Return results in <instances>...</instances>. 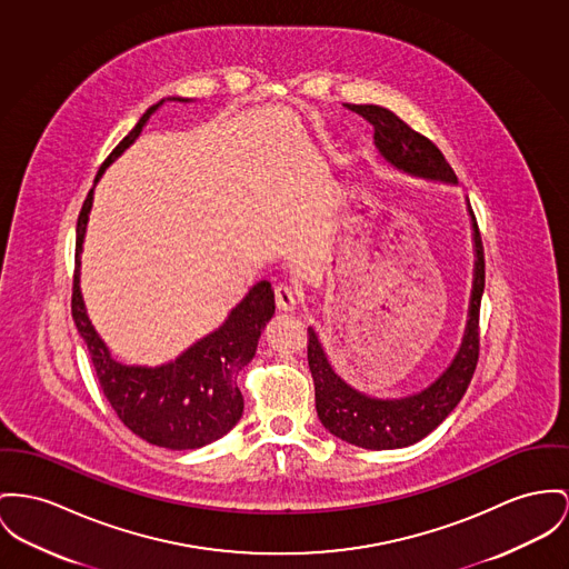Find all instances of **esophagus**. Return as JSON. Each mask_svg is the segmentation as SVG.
<instances>
[{"instance_id":"1","label":"esophagus","mask_w":569,"mask_h":569,"mask_svg":"<svg viewBox=\"0 0 569 569\" xmlns=\"http://www.w3.org/2000/svg\"><path fill=\"white\" fill-rule=\"evenodd\" d=\"M276 306H278V310L293 312L298 306V293L289 284H278L276 287Z\"/></svg>"}]
</instances>
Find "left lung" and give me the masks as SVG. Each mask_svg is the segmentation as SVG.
I'll return each mask as SVG.
<instances>
[{
  "label": "left lung",
  "instance_id": "1",
  "mask_svg": "<svg viewBox=\"0 0 569 569\" xmlns=\"http://www.w3.org/2000/svg\"><path fill=\"white\" fill-rule=\"evenodd\" d=\"M347 110L367 118L373 124V144L390 168L415 179L457 186V177L445 154L425 136L410 129L395 112L371 103L347 106ZM466 209L472 228L475 252L468 319L453 360L429 386L397 399L367 395L337 373L323 342L319 341V335L315 328H308V367L315 381L317 417L332 436L371 451L403 449L429 436L461 401L479 360V308L486 287L483 246L468 198Z\"/></svg>",
  "mask_w": 569,
  "mask_h": 569
}]
</instances>
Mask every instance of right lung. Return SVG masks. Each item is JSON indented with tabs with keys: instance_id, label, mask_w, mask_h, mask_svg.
<instances>
[{
	"instance_id": "1",
	"label": "right lung",
	"mask_w": 569,
	"mask_h": 569,
	"mask_svg": "<svg viewBox=\"0 0 569 569\" xmlns=\"http://www.w3.org/2000/svg\"><path fill=\"white\" fill-rule=\"evenodd\" d=\"M193 103V99H161L151 106L138 124L103 161L94 183L116 159L142 133L151 116L166 103ZM94 188L88 193L77 222L76 278H73V321L88 347L103 395L118 418L149 445L188 451L207 447L237 425L243 415V397L237 386L241 369L254 358L257 345L276 312L273 289L267 280L257 282L237 303L220 328L191 342L174 360L163 365H124L116 360L90 321L81 296V250L92 211Z\"/></svg>"
}]
</instances>
